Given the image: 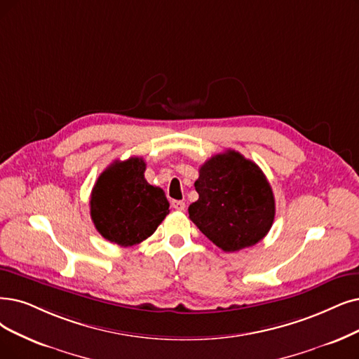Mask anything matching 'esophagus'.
<instances>
[{"label": "esophagus", "mask_w": 359, "mask_h": 359, "mask_svg": "<svg viewBox=\"0 0 359 359\" xmlns=\"http://www.w3.org/2000/svg\"><path fill=\"white\" fill-rule=\"evenodd\" d=\"M170 206L174 208V209H177V210H184L185 209V203L182 202V200H172Z\"/></svg>", "instance_id": "esophagus-1"}]
</instances>
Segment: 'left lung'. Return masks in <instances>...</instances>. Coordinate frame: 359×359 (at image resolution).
Here are the masks:
<instances>
[{"label":"left lung","instance_id":"left-lung-1","mask_svg":"<svg viewBox=\"0 0 359 359\" xmlns=\"http://www.w3.org/2000/svg\"><path fill=\"white\" fill-rule=\"evenodd\" d=\"M198 200L190 219L224 252H238L261 241L276 217V200L261 168L236 150L212 156L194 182Z\"/></svg>","mask_w":359,"mask_h":359}]
</instances>
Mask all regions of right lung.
I'll use <instances>...</instances> for the list:
<instances>
[{"label": "right lung", "mask_w": 359, "mask_h": 359, "mask_svg": "<svg viewBox=\"0 0 359 359\" xmlns=\"http://www.w3.org/2000/svg\"><path fill=\"white\" fill-rule=\"evenodd\" d=\"M144 170L142 157L114 161L91 193V219L97 231L122 248L150 237L169 213L165 191L146 181Z\"/></svg>", "instance_id": "1"}]
</instances>
